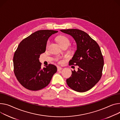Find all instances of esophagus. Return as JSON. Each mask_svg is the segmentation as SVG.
<instances>
[{
	"label": "esophagus",
	"mask_w": 120,
	"mask_h": 120,
	"mask_svg": "<svg viewBox=\"0 0 120 120\" xmlns=\"http://www.w3.org/2000/svg\"><path fill=\"white\" fill-rule=\"evenodd\" d=\"M63 69V68H61V67H57V71H60V70H62Z\"/></svg>",
	"instance_id": "1"
}]
</instances>
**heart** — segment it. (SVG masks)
Masks as SVG:
<instances>
[{"label":"heart","mask_w":120,"mask_h":120,"mask_svg":"<svg viewBox=\"0 0 120 120\" xmlns=\"http://www.w3.org/2000/svg\"><path fill=\"white\" fill-rule=\"evenodd\" d=\"M57 40L58 42L59 43V44L61 45V46H63L64 45H69L70 44V41L68 39V38H67L66 36H60L57 37ZM50 42L48 41L47 42V47H48L49 45Z\"/></svg>","instance_id":"heart-1"}]
</instances>
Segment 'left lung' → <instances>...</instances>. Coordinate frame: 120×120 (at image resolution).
<instances>
[{
	"label": "left lung",
	"instance_id": "left-lung-1",
	"mask_svg": "<svg viewBox=\"0 0 120 120\" xmlns=\"http://www.w3.org/2000/svg\"><path fill=\"white\" fill-rule=\"evenodd\" d=\"M71 36L77 44V49L70 64L78 66L77 71H72L67 79L68 85L75 91L84 92L91 89L100 80L104 60L100 46L86 32L78 29L61 30Z\"/></svg>",
	"mask_w": 120,
	"mask_h": 120
}]
</instances>
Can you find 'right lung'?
<instances>
[{
	"instance_id": "obj_1",
	"label": "right lung",
	"mask_w": 120,
	"mask_h": 120,
	"mask_svg": "<svg viewBox=\"0 0 120 120\" xmlns=\"http://www.w3.org/2000/svg\"><path fill=\"white\" fill-rule=\"evenodd\" d=\"M57 32L38 30L23 39L18 45L13 57L14 71L17 80L25 88L33 91L43 89L56 72V67L52 64L41 68L39 57L45 52L49 38Z\"/></svg>"
}]
</instances>
